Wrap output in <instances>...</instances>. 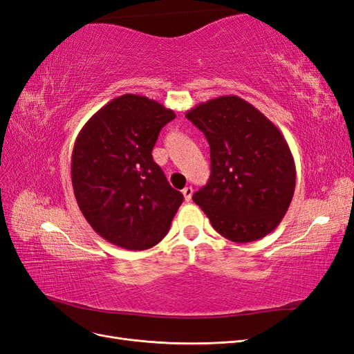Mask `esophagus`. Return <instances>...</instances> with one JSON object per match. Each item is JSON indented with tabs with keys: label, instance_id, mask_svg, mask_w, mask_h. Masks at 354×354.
<instances>
[{
	"label": "esophagus",
	"instance_id": "34e87169",
	"mask_svg": "<svg viewBox=\"0 0 354 354\" xmlns=\"http://www.w3.org/2000/svg\"><path fill=\"white\" fill-rule=\"evenodd\" d=\"M181 194H183L185 199L189 202L192 199V195H194V189H192L190 186H187V187H185L183 190H181Z\"/></svg>",
	"mask_w": 354,
	"mask_h": 354
}]
</instances>
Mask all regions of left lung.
Returning <instances> with one entry per match:
<instances>
[{"mask_svg":"<svg viewBox=\"0 0 354 354\" xmlns=\"http://www.w3.org/2000/svg\"><path fill=\"white\" fill-rule=\"evenodd\" d=\"M186 118L209 143L211 176L194 201L212 227L236 243L272 233L292 201L297 176L279 128L238 95L199 103Z\"/></svg>","mask_w":354,"mask_h":354,"instance_id":"left-lung-1","label":"left lung"}]
</instances>
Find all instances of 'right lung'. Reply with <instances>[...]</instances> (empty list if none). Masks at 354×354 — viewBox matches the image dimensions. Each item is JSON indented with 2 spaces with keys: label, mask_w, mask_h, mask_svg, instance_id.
Segmentation results:
<instances>
[{
  "label": "right lung",
  "mask_w": 354,
  "mask_h": 354,
  "mask_svg": "<svg viewBox=\"0 0 354 354\" xmlns=\"http://www.w3.org/2000/svg\"><path fill=\"white\" fill-rule=\"evenodd\" d=\"M174 118L156 100L122 94L95 112L75 140L71 176L78 207L93 230L120 248H152L183 202L152 158L160 128Z\"/></svg>",
  "instance_id": "add662e5"
}]
</instances>
